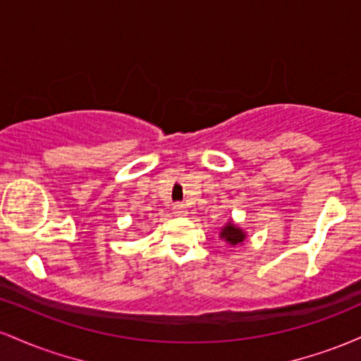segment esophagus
I'll return each instance as SVG.
<instances>
[{"mask_svg": "<svg viewBox=\"0 0 361 361\" xmlns=\"http://www.w3.org/2000/svg\"><path fill=\"white\" fill-rule=\"evenodd\" d=\"M173 214L186 215V207L183 204H175L173 205Z\"/></svg>", "mask_w": 361, "mask_h": 361, "instance_id": "34e87169", "label": "esophagus"}]
</instances>
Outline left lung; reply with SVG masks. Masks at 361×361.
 Listing matches in <instances>:
<instances>
[{"instance_id":"left-lung-1","label":"left lung","mask_w":361,"mask_h":361,"mask_svg":"<svg viewBox=\"0 0 361 361\" xmlns=\"http://www.w3.org/2000/svg\"><path fill=\"white\" fill-rule=\"evenodd\" d=\"M221 238L226 243H229V244H233V246H235V244L244 241V233L241 229H239V227H235L233 222H229L226 227H222Z\"/></svg>"}]
</instances>
